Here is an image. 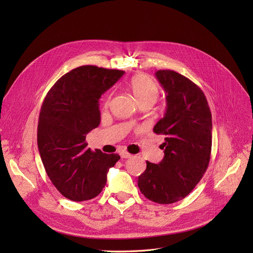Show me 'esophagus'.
I'll return each instance as SVG.
<instances>
[{"mask_svg": "<svg viewBox=\"0 0 253 253\" xmlns=\"http://www.w3.org/2000/svg\"><path fill=\"white\" fill-rule=\"evenodd\" d=\"M120 156H121V158H125V159L131 158V157H132V155L129 154V153L126 152V151H121V152H120Z\"/></svg>", "mask_w": 253, "mask_h": 253, "instance_id": "1", "label": "esophagus"}]
</instances>
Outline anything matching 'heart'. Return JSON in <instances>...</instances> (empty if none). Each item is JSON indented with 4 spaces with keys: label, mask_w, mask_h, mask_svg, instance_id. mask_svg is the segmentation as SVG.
I'll list each match as a JSON object with an SVG mask.
<instances>
[{
    "label": "heart",
    "mask_w": 253,
    "mask_h": 253,
    "mask_svg": "<svg viewBox=\"0 0 253 253\" xmlns=\"http://www.w3.org/2000/svg\"><path fill=\"white\" fill-rule=\"evenodd\" d=\"M129 88H131L136 101L139 105H152L156 102L159 96V87L157 83L151 79L149 76L143 74L133 76L131 81H129Z\"/></svg>",
    "instance_id": "b5f03b06"
}]
</instances>
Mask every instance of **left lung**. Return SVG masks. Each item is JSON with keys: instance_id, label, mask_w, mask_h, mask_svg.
<instances>
[{"instance_id": "1", "label": "left lung", "mask_w": 253, "mask_h": 253, "mask_svg": "<svg viewBox=\"0 0 253 253\" xmlns=\"http://www.w3.org/2000/svg\"><path fill=\"white\" fill-rule=\"evenodd\" d=\"M156 77L167 94V111L153 131L165 136V156L147 162L138 188L148 200L173 204L185 198L204 176L212 147V116L204 91L185 76L159 70Z\"/></svg>"}]
</instances>
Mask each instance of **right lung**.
Listing matches in <instances>:
<instances>
[{
	"mask_svg": "<svg viewBox=\"0 0 253 253\" xmlns=\"http://www.w3.org/2000/svg\"><path fill=\"white\" fill-rule=\"evenodd\" d=\"M125 72L83 65L48 90L38 122V148L52 185L74 202L100 194L120 156L87 148L85 137L100 124L99 99Z\"/></svg>",
	"mask_w": 253,
	"mask_h": 253,
	"instance_id": "1",
	"label": "right lung"
}]
</instances>
